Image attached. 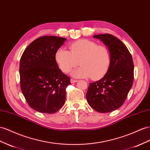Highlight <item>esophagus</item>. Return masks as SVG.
<instances>
[{
    "instance_id": "obj_1",
    "label": "esophagus",
    "mask_w": 150,
    "mask_h": 150,
    "mask_svg": "<svg viewBox=\"0 0 150 150\" xmlns=\"http://www.w3.org/2000/svg\"><path fill=\"white\" fill-rule=\"evenodd\" d=\"M77 81H78L77 80H75V79H71V83H75Z\"/></svg>"
}]
</instances>
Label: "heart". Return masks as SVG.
I'll list each match as a JSON object with an SVG mask.
<instances>
[{
    "instance_id": "heart-1",
    "label": "heart",
    "mask_w": 150,
    "mask_h": 150,
    "mask_svg": "<svg viewBox=\"0 0 150 150\" xmlns=\"http://www.w3.org/2000/svg\"><path fill=\"white\" fill-rule=\"evenodd\" d=\"M70 51L63 48L57 50L56 62L60 70L65 74L79 64L80 67L72 73L75 77H91L93 80L102 78L108 71L111 56L104 45L88 39H81L69 45Z\"/></svg>"
}]
</instances>
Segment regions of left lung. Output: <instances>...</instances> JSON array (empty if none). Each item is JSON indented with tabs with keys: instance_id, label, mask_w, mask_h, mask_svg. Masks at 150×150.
<instances>
[{
	"instance_id": "obj_1",
	"label": "left lung",
	"mask_w": 150,
	"mask_h": 150,
	"mask_svg": "<svg viewBox=\"0 0 150 150\" xmlns=\"http://www.w3.org/2000/svg\"><path fill=\"white\" fill-rule=\"evenodd\" d=\"M108 47L111 63L108 71L97 82L90 83L86 94L88 104L99 113H108L125 102L134 80V63L127 47L116 37L96 35Z\"/></svg>"
}]
</instances>
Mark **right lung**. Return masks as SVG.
<instances>
[{
	"mask_svg": "<svg viewBox=\"0 0 150 150\" xmlns=\"http://www.w3.org/2000/svg\"><path fill=\"white\" fill-rule=\"evenodd\" d=\"M66 40L56 36L39 37L21 57V90L28 105L37 112L56 113L65 102L70 79L59 68L55 54Z\"/></svg>",
	"mask_w": 150,
	"mask_h": 150,
	"instance_id": "add662e5",
	"label": "right lung"
}]
</instances>
